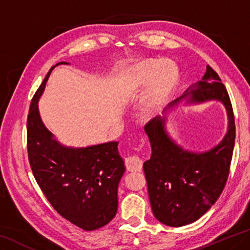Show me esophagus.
<instances>
[{
	"label": "esophagus",
	"mask_w": 250,
	"mask_h": 250,
	"mask_svg": "<svg viewBox=\"0 0 250 250\" xmlns=\"http://www.w3.org/2000/svg\"><path fill=\"white\" fill-rule=\"evenodd\" d=\"M125 167L129 171L131 172H136V171H140L142 169V160L140 157L138 156H131L125 159Z\"/></svg>",
	"instance_id": "1"
}]
</instances>
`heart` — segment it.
Masks as SVG:
<instances>
[{
    "label": "heart",
    "mask_w": 250,
    "mask_h": 250,
    "mask_svg": "<svg viewBox=\"0 0 250 250\" xmlns=\"http://www.w3.org/2000/svg\"><path fill=\"white\" fill-rule=\"evenodd\" d=\"M179 82V69L170 59L146 60L134 71L133 83L145 94L140 104V112L145 118H152L160 112Z\"/></svg>",
    "instance_id": "obj_1"
}]
</instances>
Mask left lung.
I'll return each mask as SVG.
<instances>
[{
  "label": "left lung",
  "mask_w": 250,
  "mask_h": 250,
  "mask_svg": "<svg viewBox=\"0 0 250 250\" xmlns=\"http://www.w3.org/2000/svg\"><path fill=\"white\" fill-rule=\"evenodd\" d=\"M184 100L187 104L220 101L227 111L228 128L216 146L205 152H192L169 136L166 116L153 118L145 125L152 150L150 159L144 164L150 204L154 217L170 227L195 223L216 203L229 175L236 137L230 99L210 66L207 65L201 81L170 102L165 112Z\"/></svg>",
  "instance_id": "8db88e82"
}]
</instances>
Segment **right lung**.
Returning a JSON list of instances; mask_svg holds the SVG:
<instances>
[{
	"instance_id": "1",
	"label": "right lung",
	"mask_w": 250,
	"mask_h": 250,
	"mask_svg": "<svg viewBox=\"0 0 250 250\" xmlns=\"http://www.w3.org/2000/svg\"><path fill=\"white\" fill-rule=\"evenodd\" d=\"M54 66L31 101L27 116L30 166L55 210L83 230H96L116 216L118 187L125 171V161L119 154L117 141L72 148L61 145L46 129L38 102Z\"/></svg>"
}]
</instances>
